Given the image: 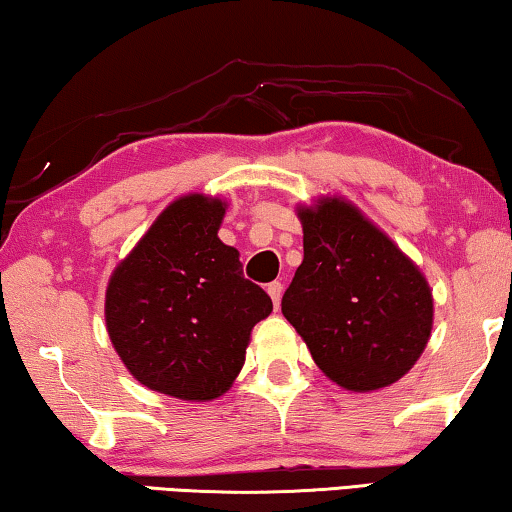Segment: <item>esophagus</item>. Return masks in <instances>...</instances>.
Masks as SVG:
<instances>
[{"label":"esophagus","mask_w":512,"mask_h":512,"mask_svg":"<svg viewBox=\"0 0 512 512\" xmlns=\"http://www.w3.org/2000/svg\"><path fill=\"white\" fill-rule=\"evenodd\" d=\"M268 293L274 302V307H279L281 293H284V284H281V281H272V284H268Z\"/></svg>","instance_id":"esophagus-1"}]
</instances>
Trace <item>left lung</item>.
Instances as JSON below:
<instances>
[{
  "mask_svg": "<svg viewBox=\"0 0 512 512\" xmlns=\"http://www.w3.org/2000/svg\"><path fill=\"white\" fill-rule=\"evenodd\" d=\"M298 214L305 258L281 314L342 388L367 392L399 381L432 332L425 277L353 205L325 198Z\"/></svg>",
  "mask_w": 512,
  "mask_h": 512,
  "instance_id": "1",
  "label": "left lung"
}]
</instances>
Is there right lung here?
Returning a JSON list of instances; mask_svg holds the SVG:
<instances>
[{"instance_id":"obj_1","label":"right lung","mask_w":512,"mask_h":512,"mask_svg":"<svg viewBox=\"0 0 512 512\" xmlns=\"http://www.w3.org/2000/svg\"><path fill=\"white\" fill-rule=\"evenodd\" d=\"M224 212L221 201L180 198L110 277V342L150 390L219 397L244 365L251 328L272 311L270 295L244 279L238 249L217 238Z\"/></svg>"}]
</instances>
